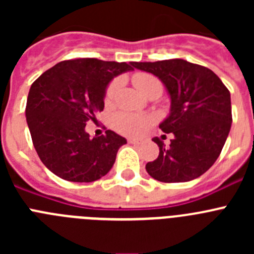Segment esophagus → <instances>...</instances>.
<instances>
[{
	"label": "esophagus",
	"mask_w": 254,
	"mask_h": 254,
	"mask_svg": "<svg viewBox=\"0 0 254 254\" xmlns=\"http://www.w3.org/2000/svg\"><path fill=\"white\" fill-rule=\"evenodd\" d=\"M128 142L132 143V145H138V143H140L138 141H136V140H128Z\"/></svg>",
	"instance_id": "obj_1"
}]
</instances>
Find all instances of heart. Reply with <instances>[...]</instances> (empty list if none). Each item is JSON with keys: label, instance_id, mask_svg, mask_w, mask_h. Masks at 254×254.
Instances as JSON below:
<instances>
[{"label": "heart", "instance_id": "heart-1", "mask_svg": "<svg viewBox=\"0 0 254 254\" xmlns=\"http://www.w3.org/2000/svg\"><path fill=\"white\" fill-rule=\"evenodd\" d=\"M132 82L143 95H147L152 87L161 85L158 78L154 77L152 75H149V73H136V75L132 76ZM118 85H120L118 80H113L111 84L108 85L104 94L105 103H111L114 99ZM152 122H154V118L151 116L128 113V112H120L113 117L114 129H117L120 133L126 134V136H140L146 131L147 127Z\"/></svg>", "mask_w": 254, "mask_h": 254}]
</instances>
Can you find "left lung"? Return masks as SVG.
<instances>
[{"label":"left lung","instance_id":"obj_1","mask_svg":"<svg viewBox=\"0 0 254 254\" xmlns=\"http://www.w3.org/2000/svg\"><path fill=\"white\" fill-rule=\"evenodd\" d=\"M131 64L158 76L170 95V113L159 128L173 138L169 146L154 138L159 156L146 164V172L164 183L198 178L214 165L228 138L230 93L210 68L181 58Z\"/></svg>","mask_w":254,"mask_h":254}]
</instances>
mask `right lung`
Masks as SVG:
<instances>
[{
	"label": "right lung",
	"mask_w": 254,
	"mask_h": 254,
	"mask_svg": "<svg viewBox=\"0 0 254 254\" xmlns=\"http://www.w3.org/2000/svg\"><path fill=\"white\" fill-rule=\"evenodd\" d=\"M133 69L131 64L77 58L62 61L33 82L26 100V122L42 163L69 182H94L113 167L125 137L107 129L90 138L87 121L104 109L112 78Z\"/></svg>",
	"instance_id": "1"
}]
</instances>
